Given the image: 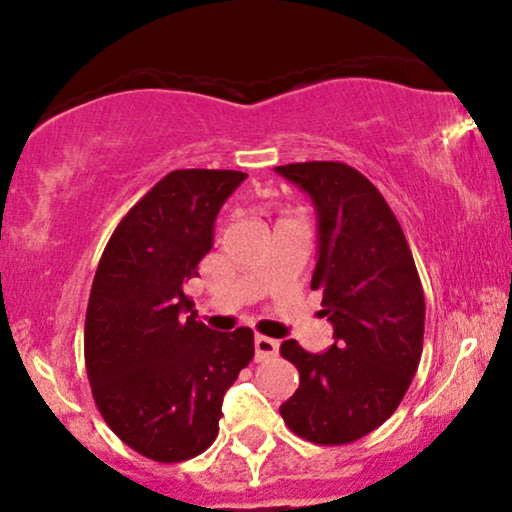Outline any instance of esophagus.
<instances>
[{"instance_id": "34e87169", "label": "esophagus", "mask_w": 512, "mask_h": 512, "mask_svg": "<svg viewBox=\"0 0 512 512\" xmlns=\"http://www.w3.org/2000/svg\"><path fill=\"white\" fill-rule=\"evenodd\" d=\"M254 349H256V361H265V359H272V356H277L279 342L272 338H265V335H256Z\"/></svg>"}]
</instances>
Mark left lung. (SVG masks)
<instances>
[{"label":"left lung","mask_w":512,"mask_h":512,"mask_svg":"<svg viewBox=\"0 0 512 512\" xmlns=\"http://www.w3.org/2000/svg\"><path fill=\"white\" fill-rule=\"evenodd\" d=\"M319 219L312 291H321L335 342L310 354L296 340L279 352L300 384L279 415L314 445L354 443L394 415L424 347V291L403 228L359 170L333 160L279 165Z\"/></svg>","instance_id":"obj_1"}]
</instances>
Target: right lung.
I'll list each match as a JSON object with an SVG mask.
<instances>
[{
  "label": "right lung",
  "mask_w": 512,
  "mask_h": 512,
  "mask_svg": "<svg viewBox=\"0 0 512 512\" xmlns=\"http://www.w3.org/2000/svg\"><path fill=\"white\" fill-rule=\"evenodd\" d=\"M247 179L235 170L165 174L109 237L86 310L83 354L97 410L125 445L177 464L219 436L221 403L254 359V331H209L184 284L212 249L214 219Z\"/></svg>",
  "instance_id": "1"
}]
</instances>
